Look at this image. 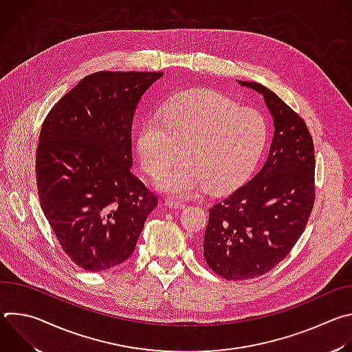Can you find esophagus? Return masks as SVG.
<instances>
[{"label":"esophagus","mask_w":352,"mask_h":352,"mask_svg":"<svg viewBox=\"0 0 352 352\" xmlns=\"http://www.w3.org/2000/svg\"><path fill=\"white\" fill-rule=\"evenodd\" d=\"M166 206L170 209H185V204L179 202V200H171V199L167 200Z\"/></svg>","instance_id":"obj_1"}]
</instances>
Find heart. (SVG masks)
Returning a JSON list of instances; mask_svg holds the SVG:
<instances>
[{"label":"heart","mask_w":352,"mask_h":352,"mask_svg":"<svg viewBox=\"0 0 352 352\" xmlns=\"http://www.w3.org/2000/svg\"><path fill=\"white\" fill-rule=\"evenodd\" d=\"M266 140L267 124L259 111L196 89L174 96L142 124L136 152L142 167L156 177L181 147L184 159L155 185L174 199H188L206 186L213 193L232 189L258 163Z\"/></svg>","instance_id":"1"}]
</instances>
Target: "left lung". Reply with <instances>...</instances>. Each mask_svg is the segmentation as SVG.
Here are the masks:
<instances>
[{
	"label": "left lung",
	"instance_id": "1",
	"mask_svg": "<svg viewBox=\"0 0 352 352\" xmlns=\"http://www.w3.org/2000/svg\"><path fill=\"white\" fill-rule=\"evenodd\" d=\"M236 82L263 96L274 133L261 171L210 209L204 256L226 280L276 267L302 235L315 200V152L305 121L263 85Z\"/></svg>",
	"mask_w": 352,
	"mask_h": 352
}]
</instances>
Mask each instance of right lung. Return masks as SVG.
<instances>
[{"label": "right lung", "instance_id": "1", "mask_svg": "<svg viewBox=\"0 0 352 352\" xmlns=\"http://www.w3.org/2000/svg\"><path fill=\"white\" fill-rule=\"evenodd\" d=\"M163 72H96L48 113L36 179L43 213L64 252L104 272L133 252L157 197L132 174L131 129L142 96Z\"/></svg>", "mask_w": 352, "mask_h": 352}]
</instances>
